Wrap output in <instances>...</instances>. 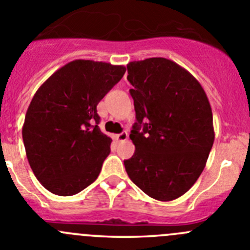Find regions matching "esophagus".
Instances as JSON below:
<instances>
[{
  "label": "esophagus",
  "instance_id": "1",
  "mask_svg": "<svg viewBox=\"0 0 250 250\" xmlns=\"http://www.w3.org/2000/svg\"><path fill=\"white\" fill-rule=\"evenodd\" d=\"M114 139L117 142H125L128 139V133L127 132H122L120 134H114Z\"/></svg>",
  "mask_w": 250,
  "mask_h": 250
}]
</instances>
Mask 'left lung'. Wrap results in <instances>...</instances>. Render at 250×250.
Returning a JSON list of instances; mask_svg holds the SVG:
<instances>
[{"instance_id": "left-lung-1", "label": "left lung", "mask_w": 250, "mask_h": 250, "mask_svg": "<svg viewBox=\"0 0 250 250\" xmlns=\"http://www.w3.org/2000/svg\"><path fill=\"white\" fill-rule=\"evenodd\" d=\"M127 70L137 122L125 171L151 199L172 201L206 167L214 141L211 104L201 83L172 60L130 62Z\"/></svg>"}]
</instances>
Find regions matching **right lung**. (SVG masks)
Here are the masks:
<instances>
[{
  "label": "right lung",
  "instance_id": "right-lung-1",
  "mask_svg": "<svg viewBox=\"0 0 250 250\" xmlns=\"http://www.w3.org/2000/svg\"><path fill=\"white\" fill-rule=\"evenodd\" d=\"M125 72L123 65L74 60L34 93L23 143L36 178L51 193L72 196L97 179L112 142L97 125V104Z\"/></svg>",
  "mask_w": 250,
  "mask_h": 250
}]
</instances>
